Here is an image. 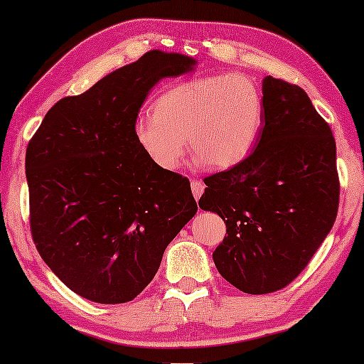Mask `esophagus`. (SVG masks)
I'll use <instances>...</instances> for the list:
<instances>
[{
  "mask_svg": "<svg viewBox=\"0 0 364 364\" xmlns=\"http://www.w3.org/2000/svg\"><path fill=\"white\" fill-rule=\"evenodd\" d=\"M191 187H192L193 197L200 198V196L203 193V188H205V186H203V182H200V181H192V182H191Z\"/></svg>",
  "mask_w": 364,
  "mask_h": 364,
  "instance_id": "obj_1",
  "label": "esophagus"
}]
</instances>
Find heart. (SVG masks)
<instances>
[{"instance_id": "heart-1", "label": "heart", "mask_w": 364, "mask_h": 364, "mask_svg": "<svg viewBox=\"0 0 364 364\" xmlns=\"http://www.w3.org/2000/svg\"><path fill=\"white\" fill-rule=\"evenodd\" d=\"M263 126L265 96L260 84L248 74L228 73L188 79L166 89L152 112L134 121V137L164 172L182 166L188 142L198 161L228 168L255 149Z\"/></svg>"}]
</instances>
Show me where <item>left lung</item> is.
Instances as JSON below:
<instances>
[{"label": "left lung", "mask_w": 364, "mask_h": 364, "mask_svg": "<svg viewBox=\"0 0 364 364\" xmlns=\"http://www.w3.org/2000/svg\"><path fill=\"white\" fill-rule=\"evenodd\" d=\"M262 91L257 149L203 178L198 200L227 225L213 252L218 273L250 295L282 290L300 275L330 233L340 200L335 137L308 94L272 76Z\"/></svg>", "instance_id": "8db88e82"}]
</instances>
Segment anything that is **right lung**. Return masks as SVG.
Returning <instances> with one entry per match:
<instances>
[{"instance_id": "1", "label": "right lung", "mask_w": 364, "mask_h": 364, "mask_svg": "<svg viewBox=\"0 0 364 364\" xmlns=\"http://www.w3.org/2000/svg\"><path fill=\"white\" fill-rule=\"evenodd\" d=\"M196 64L152 49L58 101L28 144L33 240L54 275L86 300H134L196 215L188 178L161 171L134 137L149 91Z\"/></svg>"}]
</instances>
